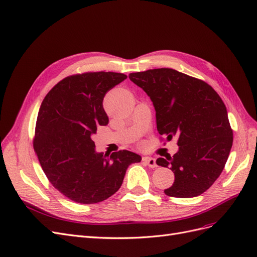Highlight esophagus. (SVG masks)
<instances>
[{"mask_svg": "<svg viewBox=\"0 0 257 257\" xmlns=\"http://www.w3.org/2000/svg\"><path fill=\"white\" fill-rule=\"evenodd\" d=\"M143 161L146 163V164L149 166V167H151V168H155L158 166V164H157V161H155V159H153V158H148V157H146V158H143Z\"/></svg>", "mask_w": 257, "mask_h": 257, "instance_id": "obj_1", "label": "esophagus"}]
</instances>
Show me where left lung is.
Masks as SVG:
<instances>
[{
	"mask_svg": "<svg viewBox=\"0 0 257 257\" xmlns=\"http://www.w3.org/2000/svg\"><path fill=\"white\" fill-rule=\"evenodd\" d=\"M128 78L152 100L159 133L167 141L178 139L173 158L157 160L175 174L174 184L164 193L180 198L203 194L221 175L232 146L222 98L205 81L173 68L132 73Z\"/></svg>",
	"mask_w": 257,
	"mask_h": 257,
	"instance_id": "1",
	"label": "left lung"
}]
</instances>
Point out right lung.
I'll list each match as a JSON object with an SVG mask.
<instances>
[{"label": "right lung", "mask_w": 257, "mask_h": 257, "mask_svg": "<svg viewBox=\"0 0 257 257\" xmlns=\"http://www.w3.org/2000/svg\"><path fill=\"white\" fill-rule=\"evenodd\" d=\"M126 75L112 72L68 76L45 96L38 111L34 151L50 183L75 203L96 204L120 189L127 167L142 157L127 150L95 151L92 137L107 125L103 99Z\"/></svg>", "instance_id": "1"}]
</instances>
